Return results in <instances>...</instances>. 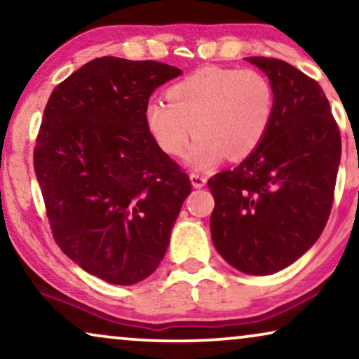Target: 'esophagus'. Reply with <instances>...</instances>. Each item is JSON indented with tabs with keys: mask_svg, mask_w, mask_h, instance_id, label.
<instances>
[{
	"mask_svg": "<svg viewBox=\"0 0 359 359\" xmlns=\"http://www.w3.org/2000/svg\"><path fill=\"white\" fill-rule=\"evenodd\" d=\"M189 180H191V184H193V188H196V189L203 188V186H205V183H208V178L199 173H191Z\"/></svg>",
	"mask_w": 359,
	"mask_h": 359,
	"instance_id": "obj_1",
	"label": "esophagus"
}]
</instances>
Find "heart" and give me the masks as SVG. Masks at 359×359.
I'll list each match as a JSON object with an SVG mask.
<instances>
[{
	"label": "heart",
	"instance_id": "1",
	"mask_svg": "<svg viewBox=\"0 0 359 359\" xmlns=\"http://www.w3.org/2000/svg\"><path fill=\"white\" fill-rule=\"evenodd\" d=\"M168 101L150 100L147 129L163 154L186 156L196 170L219 165L225 156L243 160L263 144L273 124L276 96L263 73L204 67L175 83Z\"/></svg>",
	"mask_w": 359,
	"mask_h": 359
}]
</instances>
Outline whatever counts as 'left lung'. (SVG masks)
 Here are the masks:
<instances>
[{"mask_svg": "<svg viewBox=\"0 0 359 359\" xmlns=\"http://www.w3.org/2000/svg\"><path fill=\"white\" fill-rule=\"evenodd\" d=\"M247 62L266 73L276 111L263 144L237 168L209 180L210 233L229 264L266 276L301 258L325 229L341 139L316 80L278 58Z\"/></svg>", "mask_w": 359, "mask_h": 359, "instance_id": "obj_1", "label": "left lung"}]
</instances>
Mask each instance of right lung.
Returning a JSON list of instances; mask_svg holds the SVG:
<instances>
[{"label": "right lung", "instance_id": "right-lung-1", "mask_svg": "<svg viewBox=\"0 0 359 359\" xmlns=\"http://www.w3.org/2000/svg\"><path fill=\"white\" fill-rule=\"evenodd\" d=\"M181 73L154 60L95 58L43 109L34 170L53 238L106 283L129 286L158 268L191 193L144 117L151 93Z\"/></svg>", "mask_w": 359, "mask_h": 359}]
</instances>
